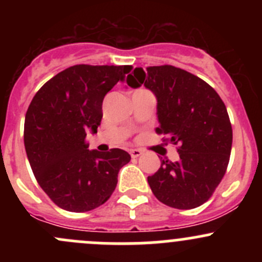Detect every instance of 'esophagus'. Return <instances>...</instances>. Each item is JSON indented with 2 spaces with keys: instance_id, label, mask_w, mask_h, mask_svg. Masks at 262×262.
Masks as SVG:
<instances>
[{
  "instance_id": "1",
  "label": "esophagus",
  "mask_w": 262,
  "mask_h": 262,
  "mask_svg": "<svg viewBox=\"0 0 262 262\" xmlns=\"http://www.w3.org/2000/svg\"><path fill=\"white\" fill-rule=\"evenodd\" d=\"M142 150L141 149H130V156H132V158H137V157H139V156L142 155Z\"/></svg>"
}]
</instances>
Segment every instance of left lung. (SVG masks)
<instances>
[{"instance_id": "8db88e82", "label": "left lung", "mask_w": 262, "mask_h": 262, "mask_svg": "<svg viewBox=\"0 0 262 262\" xmlns=\"http://www.w3.org/2000/svg\"><path fill=\"white\" fill-rule=\"evenodd\" d=\"M128 86L142 84L157 99L158 134L168 137L180 160L161 158L148 184L155 196L176 209H192L213 195L226 173L232 148V125L226 105L212 86L173 66L136 68Z\"/></svg>"}]
</instances>
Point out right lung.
Masks as SVG:
<instances>
[{
    "label": "right lung",
    "instance_id": "right-lung-1",
    "mask_svg": "<svg viewBox=\"0 0 262 262\" xmlns=\"http://www.w3.org/2000/svg\"><path fill=\"white\" fill-rule=\"evenodd\" d=\"M132 66L77 64L44 83L25 115L24 143L36 181L54 204L83 213L104 204L114 192L119 170L130 155L87 149L96 133L105 95L123 81Z\"/></svg>",
    "mask_w": 262,
    "mask_h": 262
}]
</instances>
